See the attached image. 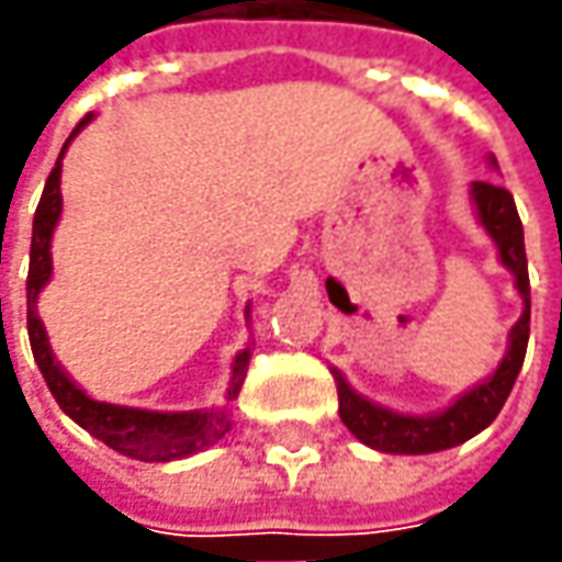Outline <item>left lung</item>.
<instances>
[{
	"label": "left lung",
	"instance_id": "left-lung-1",
	"mask_svg": "<svg viewBox=\"0 0 562 562\" xmlns=\"http://www.w3.org/2000/svg\"><path fill=\"white\" fill-rule=\"evenodd\" d=\"M473 202L483 227L498 246L502 265L517 277V292L526 301V311L510 329V347L505 360L495 369V375L476 384L473 391L458 396L456 403L440 415L430 418H412V415H396L362 400L360 393L347 387V381L338 372V415L347 430L366 446L378 452H393V456H427V452H442L458 442L471 440L480 430L498 418V412L510 396V387L520 375L526 345H529V267H526V246H522V221L517 215V205L510 190L490 181H473Z\"/></svg>",
	"mask_w": 562,
	"mask_h": 562
}]
</instances>
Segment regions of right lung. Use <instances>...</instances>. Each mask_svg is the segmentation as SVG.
<instances>
[{"label":"right lung","instance_id":"obj_1","mask_svg":"<svg viewBox=\"0 0 562 562\" xmlns=\"http://www.w3.org/2000/svg\"><path fill=\"white\" fill-rule=\"evenodd\" d=\"M91 116L79 122L72 128V135L89 122ZM67 137V144L72 140ZM64 144V150H67ZM57 156L55 169L45 181L42 200L33 215V243H30V273H26V331H30V347L40 366L42 378L48 384V391L57 400V406L70 415L79 427H86L91 437L106 442L110 449H116L120 456L137 458V461H175L187 458L193 452L209 449L231 430V415L224 409H205V412H147V409H128V406H113V403H98L89 393L79 391L70 381V375L57 366L55 353L48 347L45 329H42L40 313H36V297L42 285L52 280V233H55L57 217H60V159ZM249 347L233 360V378L227 400H233L246 372H249Z\"/></svg>","mask_w":562,"mask_h":562}]
</instances>
